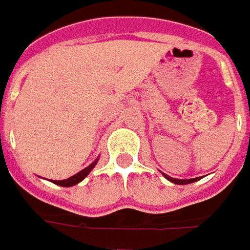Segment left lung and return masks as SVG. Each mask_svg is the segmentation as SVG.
Masks as SVG:
<instances>
[{"label":"left lung","mask_w":250,"mask_h":250,"mask_svg":"<svg viewBox=\"0 0 250 250\" xmlns=\"http://www.w3.org/2000/svg\"><path fill=\"white\" fill-rule=\"evenodd\" d=\"M164 176H166V178H167L169 182L175 183V185H188V183H194V182H196V180H199V178L186 179V180H182V179H173V178H171V176L166 175V173H164Z\"/></svg>","instance_id":"1"}]
</instances>
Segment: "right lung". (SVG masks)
<instances>
[{
	"mask_svg": "<svg viewBox=\"0 0 250 250\" xmlns=\"http://www.w3.org/2000/svg\"><path fill=\"white\" fill-rule=\"evenodd\" d=\"M97 162H98V160H95L94 163H91L88 167H86L84 169H82V171H79L78 173H75V175H74V176H71V178L64 179V180H54V183L55 185L63 186V187H71V186L77 185V183H79V182H82L83 179L86 178L88 173L91 172V169L95 167Z\"/></svg>",
	"mask_w": 250,
	"mask_h": 250,
	"instance_id": "right-lung-1",
	"label": "right lung"
}]
</instances>
